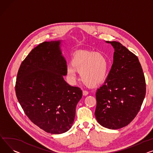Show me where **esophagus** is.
Masks as SVG:
<instances>
[{
	"label": "esophagus",
	"instance_id": "obj_1",
	"mask_svg": "<svg viewBox=\"0 0 153 153\" xmlns=\"http://www.w3.org/2000/svg\"><path fill=\"white\" fill-rule=\"evenodd\" d=\"M82 94H83L84 96H86V95H87L88 94V92L87 91H86V90H83L82 91Z\"/></svg>",
	"mask_w": 153,
	"mask_h": 153
}]
</instances>
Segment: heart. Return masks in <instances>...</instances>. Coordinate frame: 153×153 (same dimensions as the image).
<instances>
[{
	"instance_id": "heart-1",
	"label": "heart",
	"mask_w": 153,
	"mask_h": 153,
	"mask_svg": "<svg viewBox=\"0 0 153 153\" xmlns=\"http://www.w3.org/2000/svg\"><path fill=\"white\" fill-rule=\"evenodd\" d=\"M109 67V59L103 53L80 51L73 55L66 72L71 80H75L77 71L85 85L94 87L106 79Z\"/></svg>"
}]
</instances>
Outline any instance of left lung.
<instances>
[{
	"label": "left lung",
	"instance_id": "8db88e82",
	"mask_svg": "<svg viewBox=\"0 0 153 153\" xmlns=\"http://www.w3.org/2000/svg\"><path fill=\"white\" fill-rule=\"evenodd\" d=\"M114 48L113 63L103 85L96 93L95 115L109 129L129 124L139 112L146 94V82L138 57L116 41H106Z\"/></svg>",
	"mask_w": 153,
	"mask_h": 153
}]
</instances>
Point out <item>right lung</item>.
Returning a JSON list of instances; mask_svg holds the SVG:
<instances>
[{
    "instance_id": "add662e5",
    "label": "right lung",
    "mask_w": 153,
    "mask_h": 153,
    "mask_svg": "<svg viewBox=\"0 0 153 153\" xmlns=\"http://www.w3.org/2000/svg\"><path fill=\"white\" fill-rule=\"evenodd\" d=\"M60 44L61 40L44 42L33 49L20 65L15 85L26 115L52 134L71 128L82 96L80 88L69 85L63 79L67 65Z\"/></svg>"
}]
</instances>
